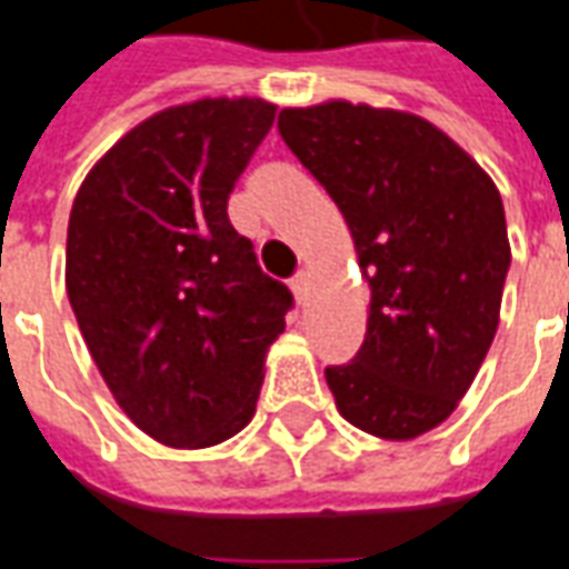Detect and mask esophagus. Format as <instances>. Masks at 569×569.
<instances>
[{
    "label": "esophagus",
    "mask_w": 569,
    "mask_h": 569,
    "mask_svg": "<svg viewBox=\"0 0 569 569\" xmlns=\"http://www.w3.org/2000/svg\"><path fill=\"white\" fill-rule=\"evenodd\" d=\"M289 286H292V292H296L298 305H305V298H308V289H311V273L298 271L296 277L289 280Z\"/></svg>",
    "instance_id": "esophagus-1"
}]
</instances>
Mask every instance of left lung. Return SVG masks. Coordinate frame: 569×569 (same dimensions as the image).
I'll use <instances>...</instances> for the list:
<instances>
[{"label": "left lung", "mask_w": 569, "mask_h": 569, "mask_svg": "<svg viewBox=\"0 0 569 569\" xmlns=\"http://www.w3.org/2000/svg\"><path fill=\"white\" fill-rule=\"evenodd\" d=\"M277 129L336 200L369 283L367 339L326 367L339 412L412 440L459 407L490 351L511 246L492 178L428 119L351 101L286 107Z\"/></svg>", "instance_id": "8db88e82"}]
</instances>
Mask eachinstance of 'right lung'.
<instances>
[{
	"instance_id": "1",
	"label": "right lung",
	"mask_w": 569,
	"mask_h": 569,
	"mask_svg": "<svg viewBox=\"0 0 569 569\" xmlns=\"http://www.w3.org/2000/svg\"><path fill=\"white\" fill-rule=\"evenodd\" d=\"M261 98H202L122 134L67 228V296L110 395L144 435L216 447L256 416L292 292L258 268L228 197L271 132Z\"/></svg>"
}]
</instances>
